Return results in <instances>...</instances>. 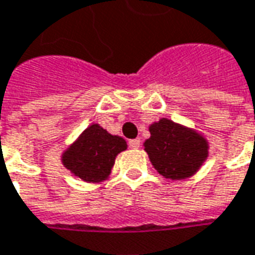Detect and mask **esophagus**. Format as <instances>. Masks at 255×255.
Segmentation results:
<instances>
[{"label": "esophagus", "mask_w": 255, "mask_h": 255, "mask_svg": "<svg viewBox=\"0 0 255 255\" xmlns=\"http://www.w3.org/2000/svg\"><path fill=\"white\" fill-rule=\"evenodd\" d=\"M128 145H129V147H132V149H138L140 146V139L139 138H136V139H131L129 142H128Z\"/></svg>", "instance_id": "34e87169"}]
</instances>
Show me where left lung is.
<instances>
[{
    "label": "left lung",
    "mask_w": 255,
    "mask_h": 255,
    "mask_svg": "<svg viewBox=\"0 0 255 255\" xmlns=\"http://www.w3.org/2000/svg\"><path fill=\"white\" fill-rule=\"evenodd\" d=\"M145 152L160 175L181 181L195 175L208 157V140L193 128L170 119H160L149 127Z\"/></svg>",
    "instance_id": "1"
}]
</instances>
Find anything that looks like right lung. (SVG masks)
<instances>
[{"instance_id":"right-lung-1","label":"right lung","mask_w":255,"mask_h":255,"mask_svg":"<svg viewBox=\"0 0 255 255\" xmlns=\"http://www.w3.org/2000/svg\"><path fill=\"white\" fill-rule=\"evenodd\" d=\"M127 149V142L119 135H112L94 123L80 133L62 153V164L85 182L99 183L109 178L119 153Z\"/></svg>"}]
</instances>
